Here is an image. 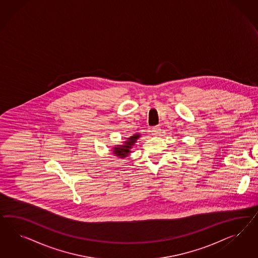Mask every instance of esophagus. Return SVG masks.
<instances>
[{
	"label": "esophagus",
	"instance_id": "obj_1",
	"mask_svg": "<svg viewBox=\"0 0 258 258\" xmlns=\"http://www.w3.org/2000/svg\"><path fill=\"white\" fill-rule=\"evenodd\" d=\"M161 127L159 126V125H156V126H153L152 128H151V133L153 134V135H158V134H160L161 133Z\"/></svg>",
	"mask_w": 258,
	"mask_h": 258
}]
</instances>
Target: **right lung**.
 Listing matches in <instances>:
<instances>
[{
  "label": "right lung",
  "instance_id": "1",
  "mask_svg": "<svg viewBox=\"0 0 258 258\" xmlns=\"http://www.w3.org/2000/svg\"><path fill=\"white\" fill-rule=\"evenodd\" d=\"M139 137H140V134H135L132 137L127 138V140L125 141V144L123 146H118L119 148H114L113 154L119 158H125L131 153L130 149H133L134 143Z\"/></svg>",
  "mask_w": 258,
  "mask_h": 258
}]
</instances>
